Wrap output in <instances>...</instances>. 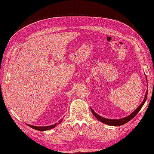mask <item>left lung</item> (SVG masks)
<instances>
[{
	"mask_svg": "<svg viewBox=\"0 0 154 154\" xmlns=\"http://www.w3.org/2000/svg\"><path fill=\"white\" fill-rule=\"evenodd\" d=\"M146 80H147V79H146ZM147 95H148V91H146L144 99H143L142 104H140V105L138 108H137V109L134 111V112L132 114H130L129 116H128L125 118H123V119H105V118H103L102 116H99V114H97L92 109H91V111H92V112L94 114V116H95L99 121H100V122H102L106 124H108V125H110V126H121V125H123V124H124L127 123L128 122H129L130 120H131L133 119V118L136 115V114L138 113V112L140 110V109H142V107L143 106V105L144 104V103L146 102V99H147Z\"/></svg>",
	"mask_w": 154,
	"mask_h": 154,
	"instance_id": "left-lung-1",
	"label": "left lung"
}]
</instances>
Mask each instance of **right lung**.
Listing matches in <instances>:
<instances>
[{
	"label": "right lung",
	"mask_w": 154,
	"mask_h": 154,
	"mask_svg": "<svg viewBox=\"0 0 154 154\" xmlns=\"http://www.w3.org/2000/svg\"><path fill=\"white\" fill-rule=\"evenodd\" d=\"M62 121V119L61 120H60V122L59 123H55V124H53V125H51V126H32V125H30V124H28V126L31 127L32 128L35 129L36 130H39V131H45V130H50L54 128L55 126H56L57 124H60Z\"/></svg>",
	"instance_id": "right-lung-1"
}]
</instances>
